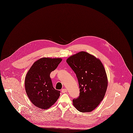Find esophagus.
Returning <instances> with one entry per match:
<instances>
[{
	"instance_id": "obj_1",
	"label": "esophagus",
	"mask_w": 133,
	"mask_h": 133,
	"mask_svg": "<svg viewBox=\"0 0 133 133\" xmlns=\"http://www.w3.org/2000/svg\"><path fill=\"white\" fill-rule=\"evenodd\" d=\"M67 91V89H65V88H63V89H62V93H65V92H66Z\"/></svg>"
}]
</instances>
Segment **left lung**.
Returning <instances> with one entry per match:
<instances>
[{
  "instance_id": "1",
  "label": "left lung",
  "mask_w": 133,
  "mask_h": 133,
  "mask_svg": "<svg viewBox=\"0 0 133 133\" xmlns=\"http://www.w3.org/2000/svg\"><path fill=\"white\" fill-rule=\"evenodd\" d=\"M76 74L80 95L72 100L80 112H90L103 100L108 81L105 68L98 58L85 51L74 54L66 60Z\"/></svg>"
}]
</instances>
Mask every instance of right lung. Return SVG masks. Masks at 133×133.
I'll list each match as a JSON object with an SVG mask.
<instances>
[{
  "label": "right lung",
  "instance_id": "right-lung-1",
  "mask_svg": "<svg viewBox=\"0 0 133 133\" xmlns=\"http://www.w3.org/2000/svg\"><path fill=\"white\" fill-rule=\"evenodd\" d=\"M62 60L61 58H41L34 63L27 72L26 91L30 100L38 108L50 107L60 96V91L53 87L50 75Z\"/></svg>",
  "mask_w": 133,
  "mask_h": 133
}]
</instances>
